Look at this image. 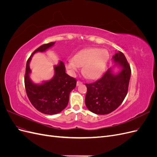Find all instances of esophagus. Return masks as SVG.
I'll use <instances>...</instances> for the list:
<instances>
[{
  "instance_id": "esophagus-1",
  "label": "esophagus",
  "mask_w": 157,
  "mask_h": 157,
  "mask_svg": "<svg viewBox=\"0 0 157 157\" xmlns=\"http://www.w3.org/2000/svg\"><path fill=\"white\" fill-rule=\"evenodd\" d=\"M82 84V82L80 81V80H78V81L77 82V86H79V85Z\"/></svg>"
}]
</instances>
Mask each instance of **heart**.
I'll use <instances>...</instances> for the list:
<instances>
[{"instance_id": "obj_1", "label": "heart", "mask_w": 157, "mask_h": 157, "mask_svg": "<svg viewBox=\"0 0 157 157\" xmlns=\"http://www.w3.org/2000/svg\"><path fill=\"white\" fill-rule=\"evenodd\" d=\"M109 58V52L106 50L98 48H88L78 52L73 60H69L66 67L74 74L82 67V73L86 78H97L105 70Z\"/></svg>"}]
</instances>
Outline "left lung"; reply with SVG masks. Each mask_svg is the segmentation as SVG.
Instances as JSON below:
<instances>
[{
  "label": "left lung",
  "instance_id": "obj_1",
  "mask_svg": "<svg viewBox=\"0 0 157 157\" xmlns=\"http://www.w3.org/2000/svg\"><path fill=\"white\" fill-rule=\"evenodd\" d=\"M113 59L122 67L119 73L113 75L111 69H109L96 82L86 84L85 104L90 111L97 115H107L115 111L124 101L128 93L130 66L121 52L116 53Z\"/></svg>",
  "mask_w": 157,
  "mask_h": 157
}]
</instances>
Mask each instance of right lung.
Segmentation results:
<instances>
[{
    "instance_id": "add662e5",
    "label": "right lung",
    "mask_w": 157,
    "mask_h": 157,
    "mask_svg": "<svg viewBox=\"0 0 157 157\" xmlns=\"http://www.w3.org/2000/svg\"><path fill=\"white\" fill-rule=\"evenodd\" d=\"M55 43L50 42L41 45L33 52L27 61L24 77L27 96L32 105L38 111L46 115H55L67 107L69 94L76 87L77 80L65 73V64L60 61L55 66V75L49 81L38 85L29 78V62L32 56L37 52H44Z\"/></svg>"
}]
</instances>
